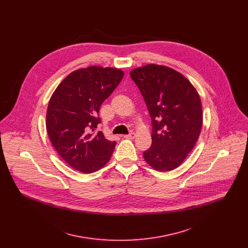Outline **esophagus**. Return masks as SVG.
<instances>
[{
	"instance_id": "obj_1",
	"label": "esophagus",
	"mask_w": 248,
	"mask_h": 248,
	"mask_svg": "<svg viewBox=\"0 0 248 248\" xmlns=\"http://www.w3.org/2000/svg\"><path fill=\"white\" fill-rule=\"evenodd\" d=\"M135 137H136V134H135V133H130L129 135L124 136V139H128V140H133V139H135Z\"/></svg>"
}]
</instances>
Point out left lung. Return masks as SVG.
I'll list each match as a JSON object with an SVG mask.
<instances>
[{"instance_id": "1", "label": "left lung", "mask_w": 248, "mask_h": 248, "mask_svg": "<svg viewBox=\"0 0 248 248\" xmlns=\"http://www.w3.org/2000/svg\"><path fill=\"white\" fill-rule=\"evenodd\" d=\"M130 77L140 90L152 118L153 143L143 153L145 161L157 171L176 169L200 136V95L183 74L164 65L134 69Z\"/></svg>"}]
</instances>
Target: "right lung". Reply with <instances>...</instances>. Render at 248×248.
I'll list each match as a JSON object with an SVG mask.
<instances>
[{
    "label": "right lung",
    "instance_id": "right-lung-1",
    "mask_svg": "<svg viewBox=\"0 0 248 248\" xmlns=\"http://www.w3.org/2000/svg\"><path fill=\"white\" fill-rule=\"evenodd\" d=\"M124 74L109 67L79 69L59 83L50 97L46 112L50 141L68 165L82 173L101 169L114 151L116 142L108 140L101 131H94L100 123L99 108Z\"/></svg>",
    "mask_w": 248,
    "mask_h": 248
}]
</instances>
